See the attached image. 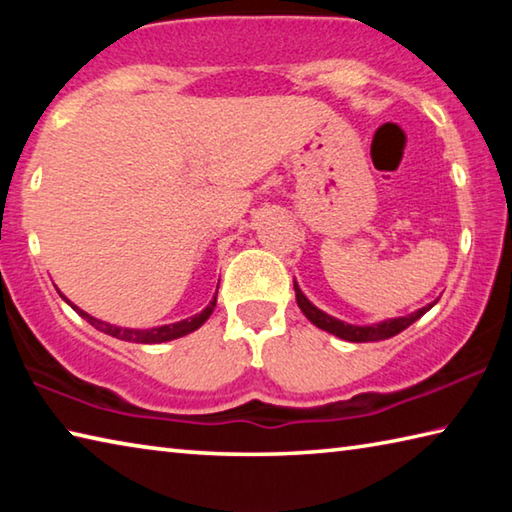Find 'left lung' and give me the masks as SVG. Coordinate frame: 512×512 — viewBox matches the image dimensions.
<instances>
[{
  "label": "left lung",
  "instance_id": "1",
  "mask_svg": "<svg viewBox=\"0 0 512 512\" xmlns=\"http://www.w3.org/2000/svg\"><path fill=\"white\" fill-rule=\"evenodd\" d=\"M293 291H296L298 307H300L302 314L307 316V320H311V323H314L316 327L325 329V332L339 336V339L350 341V343H375V341L391 339V336L404 332L406 327L413 325L418 318H422L438 302V300H433V302H429L427 307L413 311V314H409V316L379 320V323H372V325H352V323H345V320L329 316L327 311H323V309H318L314 302H311L305 296V293H302V289L298 287L296 280H293Z\"/></svg>",
  "mask_w": 512,
  "mask_h": 512
}]
</instances>
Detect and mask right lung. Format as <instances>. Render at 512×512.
<instances>
[{
    "label": "right lung",
    "instance_id": "obj_1",
    "mask_svg": "<svg viewBox=\"0 0 512 512\" xmlns=\"http://www.w3.org/2000/svg\"><path fill=\"white\" fill-rule=\"evenodd\" d=\"M219 289V287H216ZM60 298H63L69 307H72L76 314H79L81 318L88 320V323L99 329V332L112 336V339H119V341H128V343H167V341H173V339H180V336H187L196 332L198 327H201L207 318L212 316V311L216 307V293L214 298L210 300V305H207L201 314H194L189 316L185 320H178V323H169V325H160V327H149V329H135V327H119V325H112V323H106V320H99L90 316L88 311H83L81 307H76L72 300H69L67 296H63L60 293Z\"/></svg>",
    "mask_w": 512,
    "mask_h": 512
}]
</instances>
